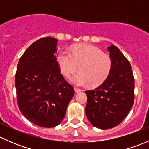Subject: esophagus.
Returning a JSON list of instances; mask_svg holds the SVG:
<instances>
[{"label": "esophagus", "instance_id": "obj_1", "mask_svg": "<svg viewBox=\"0 0 149 149\" xmlns=\"http://www.w3.org/2000/svg\"><path fill=\"white\" fill-rule=\"evenodd\" d=\"M74 89H75V91H76V93H79V92H80V91H81V89H80V88H76V87L74 88Z\"/></svg>", "mask_w": 149, "mask_h": 149}]
</instances>
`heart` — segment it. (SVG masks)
<instances>
[{
	"instance_id": "heart-1",
	"label": "heart",
	"mask_w": 149,
	"mask_h": 149,
	"mask_svg": "<svg viewBox=\"0 0 149 149\" xmlns=\"http://www.w3.org/2000/svg\"><path fill=\"white\" fill-rule=\"evenodd\" d=\"M57 62L61 73L70 77L80 67V73L74 75L70 81L75 86H84L90 84L98 86L106 80L112 69V61L102 51L91 45H77L72 48L71 53L60 51Z\"/></svg>"
}]
</instances>
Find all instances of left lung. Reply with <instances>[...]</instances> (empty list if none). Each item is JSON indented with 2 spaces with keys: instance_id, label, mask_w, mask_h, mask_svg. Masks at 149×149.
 Returning <instances> with one entry per match:
<instances>
[{
  "instance_id": "left-lung-1",
  "label": "left lung",
  "mask_w": 149,
  "mask_h": 149,
  "mask_svg": "<svg viewBox=\"0 0 149 149\" xmlns=\"http://www.w3.org/2000/svg\"><path fill=\"white\" fill-rule=\"evenodd\" d=\"M112 69L107 79L94 90L85 91V112L94 127L112 128L127 116L134 102L135 81L131 65L116 46L107 47Z\"/></svg>"
}]
</instances>
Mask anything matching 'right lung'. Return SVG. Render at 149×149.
<instances>
[{
	"label": "right lung",
	"mask_w": 149,
	"mask_h": 149,
	"mask_svg": "<svg viewBox=\"0 0 149 149\" xmlns=\"http://www.w3.org/2000/svg\"><path fill=\"white\" fill-rule=\"evenodd\" d=\"M57 42L47 37L32 43L21 57L15 76L19 109L40 127L58 125L75 93L58 67Z\"/></svg>",
	"instance_id": "1"
}]
</instances>
